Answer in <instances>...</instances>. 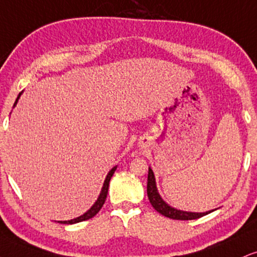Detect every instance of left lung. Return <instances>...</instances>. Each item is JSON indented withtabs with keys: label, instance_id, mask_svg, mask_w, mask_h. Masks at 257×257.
<instances>
[{
	"label": "left lung",
	"instance_id": "1",
	"mask_svg": "<svg viewBox=\"0 0 257 257\" xmlns=\"http://www.w3.org/2000/svg\"><path fill=\"white\" fill-rule=\"evenodd\" d=\"M147 196L150 200L151 205L153 206V208L157 212H159L160 214L164 217L175 219V220H193V219H199L203 215L208 214L213 211H208L206 213H193V212H184L179 211V209L172 208L171 206H169L165 201H163L160 197L158 190L156 187V178H154L153 171L151 168L148 169V178H147Z\"/></svg>",
	"mask_w": 257,
	"mask_h": 257
}]
</instances>
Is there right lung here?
Instances as JSON below:
<instances>
[{
    "instance_id": "obj_1",
    "label": "right lung",
    "mask_w": 257,
    "mask_h": 257,
    "mask_svg": "<svg viewBox=\"0 0 257 257\" xmlns=\"http://www.w3.org/2000/svg\"><path fill=\"white\" fill-rule=\"evenodd\" d=\"M20 94H21V93H20ZM20 94H19V97H20ZM19 97H18V99H19ZM18 99H17V100H15L14 106H15V105H17V103H18ZM115 170H116V166H115V168H113V169H111V171L109 172V174H107L106 178H105V182H104L103 189H101L100 195H99L98 200L95 201L94 205L92 206L91 208H89L88 211L85 213V214H82L81 217H78V218H75V219H72V220L58 221V222H61V224H75V222H81V221L87 220V219L93 218L94 215L97 214V213H98L99 211H100L101 207H103V205H104L105 200H106L107 190H109V183H110V179H111V177H112V175H113V172H115Z\"/></svg>"
}]
</instances>
